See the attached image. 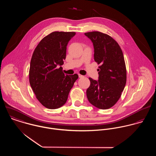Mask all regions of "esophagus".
<instances>
[{
  "mask_svg": "<svg viewBox=\"0 0 156 156\" xmlns=\"http://www.w3.org/2000/svg\"><path fill=\"white\" fill-rule=\"evenodd\" d=\"M78 75H79V78H82V77H84L83 75H81V74H79Z\"/></svg>",
  "mask_w": 156,
  "mask_h": 156,
  "instance_id": "obj_1",
  "label": "esophagus"
}]
</instances>
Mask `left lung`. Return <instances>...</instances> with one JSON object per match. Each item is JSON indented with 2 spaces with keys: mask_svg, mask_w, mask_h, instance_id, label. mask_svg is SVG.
<instances>
[{
  "mask_svg": "<svg viewBox=\"0 0 156 156\" xmlns=\"http://www.w3.org/2000/svg\"><path fill=\"white\" fill-rule=\"evenodd\" d=\"M85 35L93 43L95 61L100 64L98 80L89 78L87 98L95 107L108 109L116 103L126 86L127 71L124 55L118 43L108 34L93 31Z\"/></svg>",
  "mask_w": 156,
  "mask_h": 156,
  "instance_id": "obj_1",
  "label": "left lung"
}]
</instances>
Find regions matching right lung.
Returning a JSON list of instances; mask_svg holds the SVG:
<instances>
[{
    "label": "right lung",
    "instance_id": "obj_1",
    "mask_svg": "<svg viewBox=\"0 0 156 156\" xmlns=\"http://www.w3.org/2000/svg\"><path fill=\"white\" fill-rule=\"evenodd\" d=\"M74 32H53L35 48L30 64L29 83L40 103L50 109H58L67 101L69 92L79 76L62 72L67 46Z\"/></svg>",
    "mask_w": 156,
    "mask_h": 156
}]
</instances>
